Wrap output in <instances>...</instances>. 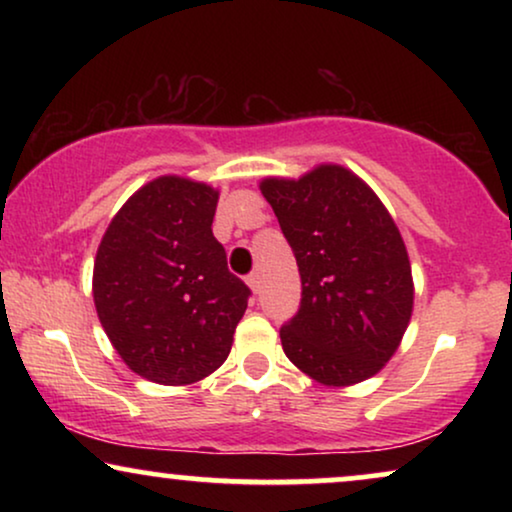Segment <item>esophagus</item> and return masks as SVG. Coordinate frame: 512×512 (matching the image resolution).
Returning a JSON list of instances; mask_svg holds the SVG:
<instances>
[{
	"mask_svg": "<svg viewBox=\"0 0 512 512\" xmlns=\"http://www.w3.org/2000/svg\"><path fill=\"white\" fill-rule=\"evenodd\" d=\"M247 284L251 286V291L258 293V289H261V275H258V272H249Z\"/></svg>",
	"mask_w": 512,
	"mask_h": 512,
	"instance_id": "obj_1",
	"label": "esophagus"
}]
</instances>
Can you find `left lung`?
<instances>
[{
  "instance_id": "obj_1",
  "label": "left lung",
  "mask_w": 512,
  "mask_h": 512,
  "mask_svg": "<svg viewBox=\"0 0 512 512\" xmlns=\"http://www.w3.org/2000/svg\"><path fill=\"white\" fill-rule=\"evenodd\" d=\"M265 200L296 256L300 307L279 331L312 380L347 387L380 373L412 314L408 251L380 198L340 165L265 179Z\"/></svg>"
}]
</instances>
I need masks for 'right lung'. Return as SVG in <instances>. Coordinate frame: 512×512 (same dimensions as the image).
<instances>
[{"label":"right lung","instance_id":"1","mask_svg":"<svg viewBox=\"0 0 512 512\" xmlns=\"http://www.w3.org/2000/svg\"><path fill=\"white\" fill-rule=\"evenodd\" d=\"M219 193L158 177L125 202L95 258L93 296L111 345L158 384H191L228 359L249 286L212 233Z\"/></svg>","mask_w":512,"mask_h":512}]
</instances>
